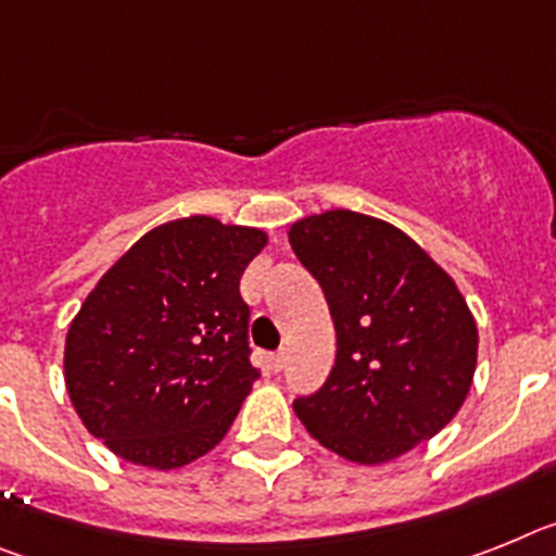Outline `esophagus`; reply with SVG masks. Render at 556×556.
Masks as SVG:
<instances>
[{"label":"esophagus","mask_w":556,"mask_h":556,"mask_svg":"<svg viewBox=\"0 0 556 556\" xmlns=\"http://www.w3.org/2000/svg\"><path fill=\"white\" fill-rule=\"evenodd\" d=\"M285 361H288V352H285V350H279L277 355H274V358H271V366H274V371H282V369H285Z\"/></svg>","instance_id":"esophagus-1"}]
</instances>
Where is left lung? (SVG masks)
Segmentation results:
<instances>
[{
  "instance_id": "obj_1",
  "label": "left lung",
  "mask_w": 556,
  "mask_h": 556,
  "mask_svg": "<svg viewBox=\"0 0 556 556\" xmlns=\"http://www.w3.org/2000/svg\"><path fill=\"white\" fill-rule=\"evenodd\" d=\"M336 325V366L293 412L327 451L383 465L437 437L470 394L479 327L451 274L403 229L352 210L288 229Z\"/></svg>"
}]
</instances>
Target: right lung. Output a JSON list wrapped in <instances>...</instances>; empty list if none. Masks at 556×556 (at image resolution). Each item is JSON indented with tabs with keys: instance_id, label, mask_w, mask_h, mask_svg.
Segmentation results:
<instances>
[{
	"instance_id": "right-lung-1",
	"label": "right lung",
	"mask_w": 556,
	"mask_h": 556,
	"mask_svg": "<svg viewBox=\"0 0 556 556\" xmlns=\"http://www.w3.org/2000/svg\"><path fill=\"white\" fill-rule=\"evenodd\" d=\"M265 245L254 226L167 220L91 288L66 332L64 380L114 456L176 470L226 437L260 378L240 277Z\"/></svg>"
}]
</instances>
